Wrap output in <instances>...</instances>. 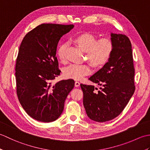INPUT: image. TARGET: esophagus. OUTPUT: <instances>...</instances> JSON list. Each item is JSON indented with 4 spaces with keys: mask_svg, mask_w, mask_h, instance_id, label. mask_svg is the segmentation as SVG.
I'll return each instance as SVG.
<instances>
[{
    "mask_svg": "<svg viewBox=\"0 0 150 150\" xmlns=\"http://www.w3.org/2000/svg\"><path fill=\"white\" fill-rule=\"evenodd\" d=\"M79 86H80V82L79 81H75V87H79Z\"/></svg>",
    "mask_w": 150,
    "mask_h": 150,
    "instance_id": "1",
    "label": "esophagus"
}]
</instances>
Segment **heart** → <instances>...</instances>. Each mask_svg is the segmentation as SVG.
<instances>
[{
    "label": "heart",
    "instance_id": "1",
    "mask_svg": "<svg viewBox=\"0 0 150 150\" xmlns=\"http://www.w3.org/2000/svg\"><path fill=\"white\" fill-rule=\"evenodd\" d=\"M77 45L84 51L86 58L93 66L100 68L109 61L114 49L113 42L110 37H102L97 39L93 34L84 32L77 35L73 39ZM66 44L62 43L59 46L57 55L62 62H64ZM92 72V65L90 62L73 63L64 69V75L66 78L79 80Z\"/></svg>",
    "mask_w": 150,
    "mask_h": 150
}]
</instances>
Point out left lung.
<instances>
[{
  "label": "left lung",
  "mask_w": 150,
  "mask_h": 150,
  "mask_svg": "<svg viewBox=\"0 0 150 150\" xmlns=\"http://www.w3.org/2000/svg\"><path fill=\"white\" fill-rule=\"evenodd\" d=\"M114 49L109 61L89 78L100 86L81 84L83 104L90 119L104 122L117 117L126 106L135 90L132 44L123 34H111Z\"/></svg>",
  "instance_id": "1"
}]
</instances>
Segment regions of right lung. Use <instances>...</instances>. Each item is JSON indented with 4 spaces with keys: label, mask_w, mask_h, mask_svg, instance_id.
I'll return each instance as SVG.
<instances>
[{
    "label": "right lung",
    "mask_w": 150,
    "mask_h": 150,
    "mask_svg": "<svg viewBox=\"0 0 150 150\" xmlns=\"http://www.w3.org/2000/svg\"><path fill=\"white\" fill-rule=\"evenodd\" d=\"M73 27V24H40L25 35L19 47L15 66L17 97L26 112L40 122L58 119L75 86L73 79L52 84L60 73L57 44Z\"/></svg>",
    "instance_id": "1"
}]
</instances>
